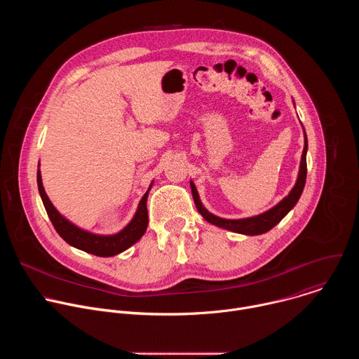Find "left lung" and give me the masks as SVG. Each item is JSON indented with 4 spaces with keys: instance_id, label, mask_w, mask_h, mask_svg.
<instances>
[{
    "instance_id": "obj_1",
    "label": "left lung",
    "mask_w": 359,
    "mask_h": 359,
    "mask_svg": "<svg viewBox=\"0 0 359 359\" xmlns=\"http://www.w3.org/2000/svg\"><path fill=\"white\" fill-rule=\"evenodd\" d=\"M306 149H309V142H306V135L304 130V150L301 155V163H299V172H298L297 182H295L294 187L291 189V191L288 193V196H285L278 204H276V206L271 208L270 210H267L259 216H252V217H247V219H237V220L217 217L203 206L200 201V197H198V193H197V189H196L194 183L190 180L193 200H194V204H196L198 213L206 222H209L217 227L234 231V233H240V234H245V236H257V234L267 233L288 215V212L295 206L298 198L301 197V193L305 186V179H306Z\"/></svg>"
}]
</instances>
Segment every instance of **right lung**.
<instances>
[{
  "label": "right lung",
  "instance_id": "1",
  "mask_svg": "<svg viewBox=\"0 0 359 359\" xmlns=\"http://www.w3.org/2000/svg\"><path fill=\"white\" fill-rule=\"evenodd\" d=\"M36 182H38V190H39V194H41V198L43 203V208L48 213L50 223L54 224L57 233L69 245H72L75 248H79L89 254L97 255V257H112V255H116V254L128 250L130 245H133L144 234V231L147 229L149 217H147L146 201H147L149 190L151 189L153 183H150L147 191L140 198L137 210H136L133 219L130 220V223L116 234L102 236V234H93L86 230H82L81 227L75 226L68 219H65L54 208V204L50 203V200L48 198L45 189L42 186V177H41L39 169L36 173Z\"/></svg>",
  "mask_w": 359,
  "mask_h": 359
}]
</instances>
